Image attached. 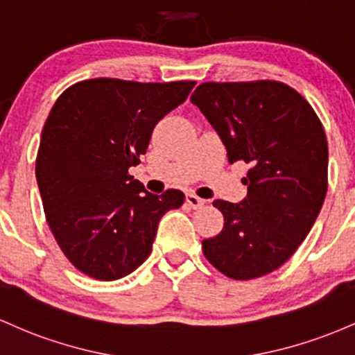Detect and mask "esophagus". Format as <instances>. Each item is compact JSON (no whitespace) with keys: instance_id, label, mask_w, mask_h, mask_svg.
<instances>
[{"instance_id":"1","label":"esophagus","mask_w":355,"mask_h":355,"mask_svg":"<svg viewBox=\"0 0 355 355\" xmlns=\"http://www.w3.org/2000/svg\"><path fill=\"white\" fill-rule=\"evenodd\" d=\"M186 202H188V205L191 206V208L193 209H199V208H202V206H205V199H201L199 196H196V194H186Z\"/></svg>"}]
</instances>
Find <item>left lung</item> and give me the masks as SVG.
I'll return each instance as SVG.
<instances>
[{
  "instance_id": "1",
  "label": "left lung",
  "mask_w": 355,
  "mask_h": 355,
  "mask_svg": "<svg viewBox=\"0 0 355 355\" xmlns=\"http://www.w3.org/2000/svg\"><path fill=\"white\" fill-rule=\"evenodd\" d=\"M233 164L250 166L241 202L216 199L225 223L202 253L233 280L280 268L312 230L327 194L324 125L295 89L277 80L205 82L191 95Z\"/></svg>"
}]
</instances>
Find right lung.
Instances as JSON below:
<instances>
[{
    "label": "right lung",
    "instance_id": "obj_1",
    "mask_svg": "<svg viewBox=\"0 0 355 355\" xmlns=\"http://www.w3.org/2000/svg\"><path fill=\"white\" fill-rule=\"evenodd\" d=\"M194 85L92 78L51 107L35 173L46 223L78 272L103 282L134 272L150 254L162 214L184 202L178 189L147 193L129 167Z\"/></svg>",
    "mask_w": 355,
    "mask_h": 355
}]
</instances>
